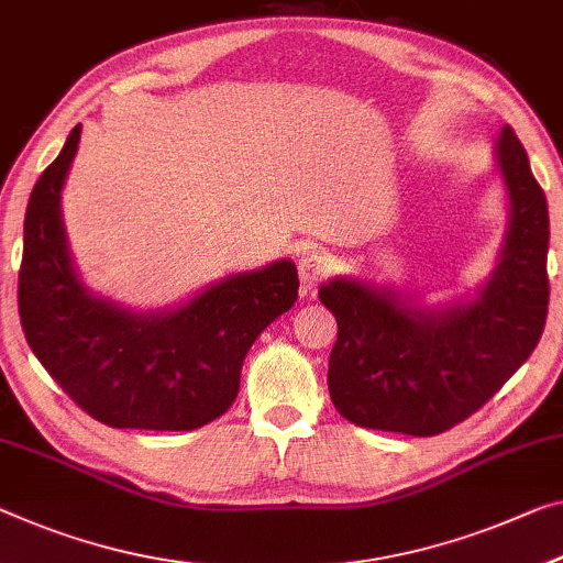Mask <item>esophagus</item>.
<instances>
[{
	"mask_svg": "<svg viewBox=\"0 0 563 563\" xmlns=\"http://www.w3.org/2000/svg\"><path fill=\"white\" fill-rule=\"evenodd\" d=\"M330 274V258H327L322 252L317 249H309V252L301 254L299 258V279H301V289L314 291V287L322 279H327Z\"/></svg>",
	"mask_w": 563,
	"mask_h": 563,
	"instance_id": "34e87169",
	"label": "esophagus"
}]
</instances>
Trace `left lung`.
I'll use <instances>...</instances> for the list:
<instances>
[{
	"label": "left lung",
	"instance_id": "8db88e82",
	"mask_svg": "<svg viewBox=\"0 0 563 563\" xmlns=\"http://www.w3.org/2000/svg\"><path fill=\"white\" fill-rule=\"evenodd\" d=\"M508 229L483 287L428 307L354 276L319 287L336 319L327 385L360 428L428 438L483 408L529 360L549 311V206L511 128L496 141Z\"/></svg>",
	"mask_w": 563,
	"mask_h": 563
}]
</instances>
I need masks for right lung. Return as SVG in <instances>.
Segmentation results:
<instances>
[{
	"label": "right lung",
	"instance_id": "obj_1",
	"mask_svg": "<svg viewBox=\"0 0 563 563\" xmlns=\"http://www.w3.org/2000/svg\"><path fill=\"white\" fill-rule=\"evenodd\" d=\"M75 125L24 213L20 319L55 383L110 428L196 430L227 412L256 336L297 301L291 258L209 284L180 307L133 311L88 289L73 264L63 186Z\"/></svg>",
	"mask_w": 563,
	"mask_h": 563
}]
</instances>
